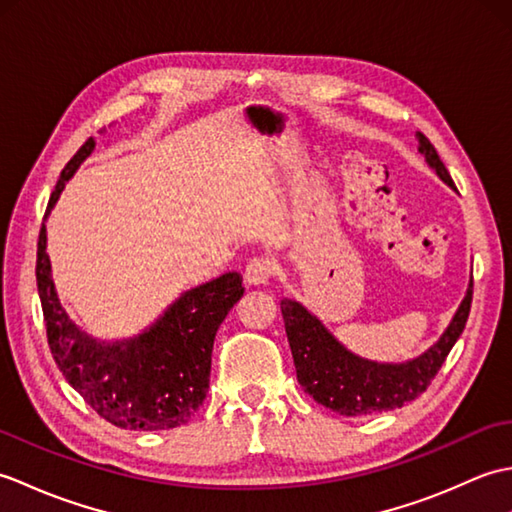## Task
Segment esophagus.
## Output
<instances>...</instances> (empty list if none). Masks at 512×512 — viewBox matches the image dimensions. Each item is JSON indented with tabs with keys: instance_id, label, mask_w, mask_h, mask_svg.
I'll list each match as a JSON object with an SVG mask.
<instances>
[{
	"instance_id": "1",
	"label": "esophagus",
	"mask_w": 512,
	"mask_h": 512,
	"mask_svg": "<svg viewBox=\"0 0 512 512\" xmlns=\"http://www.w3.org/2000/svg\"><path fill=\"white\" fill-rule=\"evenodd\" d=\"M273 275V262L268 257H253L244 268V279L248 286H262Z\"/></svg>"
}]
</instances>
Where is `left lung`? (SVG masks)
<instances>
[{"label":"left lung","instance_id":"obj_1","mask_svg":"<svg viewBox=\"0 0 512 512\" xmlns=\"http://www.w3.org/2000/svg\"><path fill=\"white\" fill-rule=\"evenodd\" d=\"M416 138L418 151L427 160V165L455 189L436 147L420 132ZM471 301L473 277L458 312L436 345H431L427 352L407 363H374L345 350L301 303L284 299L281 314H284L299 385L319 405L341 413V416H372V413L407 405L431 385L438 369L447 361L451 347L460 339L466 319H469Z\"/></svg>","mask_w":512,"mask_h":512}]
</instances>
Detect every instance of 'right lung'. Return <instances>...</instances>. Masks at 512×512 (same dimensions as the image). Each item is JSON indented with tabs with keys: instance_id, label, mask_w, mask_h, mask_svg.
Instances as JSON below:
<instances>
[{
	"instance_id": "right-lung-1",
	"label": "right lung",
	"mask_w": 512,
	"mask_h": 512,
	"mask_svg": "<svg viewBox=\"0 0 512 512\" xmlns=\"http://www.w3.org/2000/svg\"><path fill=\"white\" fill-rule=\"evenodd\" d=\"M92 151L94 138H88L63 167L48 211ZM37 288L50 352L65 380L101 418L134 431L176 429L200 409L209 391L217 328L244 295L239 273H226L184 292L134 339L96 341L61 308L46 253V224L37 242Z\"/></svg>"
}]
</instances>
